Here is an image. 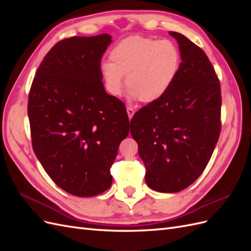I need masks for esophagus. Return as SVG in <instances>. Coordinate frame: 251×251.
I'll use <instances>...</instances> for the list:
<instances>
[{"instance_id": "34e87169", "label": "esophagus", "mask_w": 251, "mask_h": 251, "mask_svg": "<svg viewBox=\"0 0 251 251\" xmlns=\"http://www.w3.org/2000/svg\"><path fill=\"white\" fill-rule=\"evenodd\" d=\"M126 112H127L128 118L132 119V117L134 116V114H135V110H134L132 107H127V108H126Z\"/></svg>"}]
</instances>
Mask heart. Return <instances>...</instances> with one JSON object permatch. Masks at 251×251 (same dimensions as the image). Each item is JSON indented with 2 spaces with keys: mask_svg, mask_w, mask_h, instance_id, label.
I'll return each mask as SVG.
<instances>
[{
  "mask_svg": "<svg viewBox=\"0 0 251 251\" xmlns=\"http://www.w3.org/2000/svg\"><path fill=\"white\" fill-rule=\"evenodd\" d=\"M109 58L100 67L109 92L119 95L126 76L130 97L142 102L156 101L168 92L180 67V52L173 42L140 35L118 42Z\"/></svg>",
  "mask_w": 251,
  "mask_h": 251,
  "instance_id": "1",
  "label": "heart"
}]
</instances>
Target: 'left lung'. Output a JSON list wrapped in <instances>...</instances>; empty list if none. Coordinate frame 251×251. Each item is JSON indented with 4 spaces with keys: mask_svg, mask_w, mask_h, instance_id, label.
Here are the masks:
<instances>
[{
    "mask_svg": "<svg viewBox=\"0 0 251 251\" xmlns=\"http://www.w3.org/2000/svg\"><path fill=\"white\" fill-rule=\"evenodd\" d=\"M177 76L161 98L131 120L132 137L146 165V182L160 193H177L199 178L221 132V87L205 52L183 34Z\"/></svg>",
    "mask_w": 251,
    "mask_h": 251,
    "instance_id": "obj_1",
    "label": "left lung"
}]
</instances>
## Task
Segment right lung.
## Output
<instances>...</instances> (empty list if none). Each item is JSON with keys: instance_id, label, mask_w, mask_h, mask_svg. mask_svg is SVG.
Listing matches in <instances>:
<instances>
[{"instance_id": "1", "label": "right lung", "mask_w": 251, "mask_h": 251, "mask_svg": "<svg viewBox=\"0 0 251 251\" xmlns=\"http://www.w3.org/2000/svg\"><path fill=\"white\" fill-rule=\"evenodd\" d=\"M112 36L56 43L35 73L28 98L32 148L49 177L77 197L111 186V166L128 134L125 103L105 92L100 62Z\"/></svg>"}]
</instances>
